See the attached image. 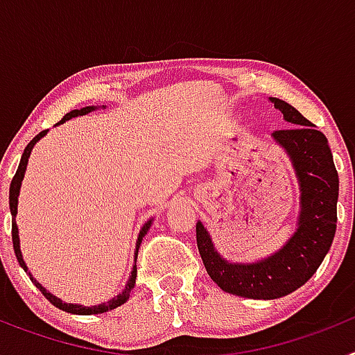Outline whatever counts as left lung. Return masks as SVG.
Masks as SVG:
<instances>
[{
    "label": "left lung",
    "mask_w": 355,
    "mask_h": 355,
    "mask_svg": "<svg viewBox=\"0 0 355 355\" xmlns=\"http://www.w3.org/2000/svg\"><path fill=\"white\" fill-rule=\"evenodd\" d=\"M272 103L291 124L288 130L274 131V139L286 149L299 175L302 211L297 233L268 259L231 265L215 252L205 225H196L197 247L209 277L227 293L247 299H277L306 284L336 234L340 180L327 139L290 103L277 97H272Z\"/></svg>",
    "instance_id": "8db88e82"
}]
</instances>
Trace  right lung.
<instances>
[{
    "mask_svg": "<svg viewBox=\"0 0 355 355\" xmlns=\"http://www.w3.org/2000/svg\"><path fill=\"white\" fill-rule=\"evenodd\" d=\"M92 106H85V108L81 110H72V112H69V114L64 115V119H62L58 124H62V122L69 121V119L72 117H78V115H85L89 114V112H92ZM44 135H46V130L40 131L39 135H37L35 139L31 140L30 144L26 146V149H24L23 156H21V163H19L17 167V172H15V175L12 178V183H10V193H8V205H10V213L12 216H14V222H12V243H14V252H15V258H17L19 265L23 266L24 272H28L26 265H24L23 261V254H21V249H19V234H17V225H15V215H17V196H19V188H21V181H23L24 178V171H26V165H28V158H30V153H31V147L35 146L37 142H39L40 139H42ZM150 227V220L147 222L146 225L142 227V231H140L139 234V241H137V252H135V266H133V272H131V277L130 281H128L126 284V290L122 291L121 295H117L114 300H110V302L106 304H101V306H94V307H83V306H76V304H65L62 302L60 299H56V297H53L49 291L44 290L42 286H40L39 283H37L35 279L30 277L33 283H35V286L39 288L40 291H42V295L46 297V299L49 300V302L53 304V306H56L58 309H62V311H67V313H76V315H97V313H105V311H110V309H115V307H119L121 304L126 302L128 299H130V293L131 290L135 288V279H137V254H139V247L140 243H142V238L146 236L147 229Z\"/></svg>",
    "mask_w": 355,
    "mask_h": 355,
    "instance_id": "obj_1",
    "label": "right lung"
}]
</instances>
